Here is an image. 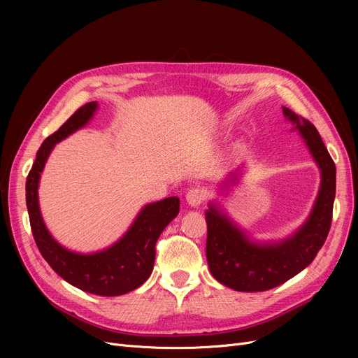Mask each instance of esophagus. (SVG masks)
Wrapping results in <instances>:
<instances>
[{
	"label": "esophagus",
	"mask_w": 358,
	"mask_h": 358,
	"mask_svg": "<svg viewBox=\"0 0 358 358\" xmlns=\"http://www.w3.org/2000/svg\"><path fill=\"white\" fill-rule=\"evenodd\" d=\"M204 199H206V193L201 189H199V187H192V189L187 190V193H185L187 203L193 206V208L200 206L204 201Z\"/></svg>",
	"instance_id": "34e87169"
}]
</instances>
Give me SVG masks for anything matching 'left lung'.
Segmentation results:
<instances>
[{"label":"left lung","instance_id":"left-lung-1","mask_svg":"<svg viewBox=\"0 0 358 358\" xmlns=\"http://www.w3.org/2000/svg\"><path fill=\"white\" fill-rule=\"evenodd\" d=\"M285 116L296 124L313 159L321 169L313 209L305 224L293 236L275 243H255L213 204L206 212L208 241L206 257L212 275L236 292H264L305 270L327 241L335 199V164L316 127L305 117L283 107Z\"/></svg>","mask_w":358,"mask_h":358}]
</instances>
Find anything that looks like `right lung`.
Segmentation results:
<instances>
[{
    "mask_svg": "<svg viewBox=\"0 0 358 358\" xmlns=\"http://www.w3.org/2000/svg\"><path fill=\"white\" fill-rule=\"evenodd\" d=\"M97 110V101L87 103L45 139L26 181V204L37 248L52 270L69 285L99 296H120L142 286L154 270L155 245L166 224L180 212V199L166 197L146 204L129 231L115 245L94 254L68 251L56 242L39 209L41 174L53 146L88 123Z\"/></svg>",
    "mask_w": 358,
    "mask_h": 358,
    "instance_id": "obj_1",
    "label": "right lung"
}]
</instances>
